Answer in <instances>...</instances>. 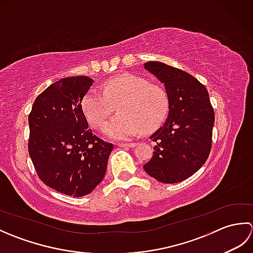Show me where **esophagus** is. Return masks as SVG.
<instances>
[{"mask_svg": "<svg viewBox=\"0 0 253 253\" xmlns=\"http://www.w3.org/2000/svg\"><path fill=\"white\" fill-rule=\"evenodd\" d=\"M120 147H124V148H135L137 146L136 142H130V143H118Z\"/></svg>", "mask_w": 253, "mask_h": 253, "instance_id": "34e87169", "label": "esophagus"}]
</instances>
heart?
Masks as SVG:
<instances>
[{"label":"heart","instance_id":"obj_1","mask_svg":"<svg viewBox=\"0 0 253 253\" xmlns=\"http://www.w3.org/2000/svg\"><path fill=\"white\" fill-rule=\"evenodd\" d=\"M116 106L120 114L106 124L104 132L113 139L124 140L141 130L153 131L162 125L169 101L162 87L131 74L107 80L102 91L90 89L82 101L84 114L95 129L102 128Z\"/></svg>","mask_w":253,"mask_h":253}]
</instances>
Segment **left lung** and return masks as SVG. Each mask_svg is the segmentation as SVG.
I'll list each match as a JSON object with an SVG mask.
<instances>
[{"label":"left lung","instance_id":"1","mask_svg":"<svg viewBox=\"0 0 253 253\" xmlns=\"http://www.w3.org/2000/svg\"><path fill=\"white\" fill-rule=\"evenodd\" d=\"M144 68L164 84L169 111L164 125L150 137L154 151L143 169L160 182L175 184L195 174L208 160L214 110L207 88L190 74L162 62H147Z\"/></svg>","mask_w":253,"mask_h":253}]
</instances>
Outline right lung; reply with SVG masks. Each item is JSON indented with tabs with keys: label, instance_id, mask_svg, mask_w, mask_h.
Wrapping results in <instances>:
<instances>
[{
	"label": "right lung",
	"instance_id": "1",
	"mask_svg": "<svg viewBox=\"0 0 253 253\" xmlns=\"http://www.w3.org/2000/svg\"><path fill=\"white\" fill-rule=\"evenodd\" d=\"M94 82L63 78L37 96L28 117V151L39 178L67 196L88 195L103 179L113 143L89 129L82 101Z\"/></svg>",
	"mask_w": 253,
	"mask_h": 253
}]
</instances>
